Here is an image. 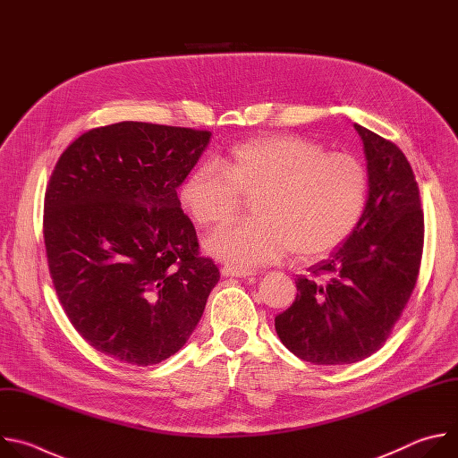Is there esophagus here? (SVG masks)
<instances>
[{"label": "esophagus", "mask_w": 458, "mask_h": 458, "mask_svg": "<svg viewBox=\"0 0 458 458\" xmlns=\"http://www.w3.org/2000/svg\"><path fill=\"white\" fill-rule=\"evenodd\" d=\"M223 276L225 277H253L257 276L253 270H239V268H232V267H223Z\"/></svg>", "instance_id": "esophagus-1"}]
</instances>
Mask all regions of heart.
Instances as JSON below:
<instances>
[{"instance_id":"obj_1","label":"heart","mask_w":458,"mask_h":458,"mask_svg":"<svg viewBox=\"0 0 458 458\" xmlns=\"http://www.w3.org/2000/svg\"><path fill=\"white\" fill-rule=\"evenodd\" d=\"M199 226L233 219L251 201L253 219L212 233L207 250L226 267L276 263L290 250L310 259L344 242L369 203V174L350 154L308 138L274 136L233 147L217 163L195 168L179 190Z\"/></svg>"}]
</instances>
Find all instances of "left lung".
<instances>
[{
  "mask_svg": "<svg viewBox=\"0 0 458 458\" xmlns=\"http://www.w3.org/2000/svg\"><path fill=\"white\" fill-rule=\"evenodd\" d=\"M364 143L369 203L353 233L299 277L293 304L276 317L281 343L313 364H352L375 353L417 284L424 212L403 150L353 124Z\"/></svg>",
  "mask_w": 458,
  "mask_h": 458,
  "instance_id": "obj_1",
  "label": "left lung"
}]
</instances>
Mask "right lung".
Instances as JSON below:
<instances>
[{"mask_svg": "<svg viewBox=\"0 0 458 458\" xmlns=\"http://www.w3.org/2000/svg\"><path fill=\"white\" fill-rule=\"evenodd\" d=\"M210 136L123 121L89 130L54 166L43 214L52 284L78 334L119 362L179 352L221 277L177 198Z\"/></svg>", "mask_w": 458, "mask_h": 458, "instance_id": "add662e5", "label": "right lung"}]
</instances>
